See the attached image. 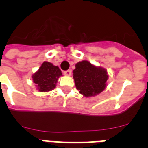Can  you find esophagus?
I'll use <instances>...</instances> for the list:
<instances>
[{
	"label": "esophagus",
	"instance_id": "1",
	"mask_svg": "<svg viewBox=\"0 0 148 148\" xmlns=\"http://www.w3.org/2000/svg\"><path fill=\"white\" fill-rule=\"evenodd\" d=\"M64 74L65 75H71V70H65V71H64Z\"/></svg>",
	"mask_w": 148,
	"mask_h": 148
}]
</instances>
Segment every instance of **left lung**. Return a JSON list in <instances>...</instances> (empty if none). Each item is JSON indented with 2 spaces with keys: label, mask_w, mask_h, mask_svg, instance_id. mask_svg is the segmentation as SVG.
Listing matches in <instances>:
<instances>
[{
  "label": "left lung",
  "mask_w": 148,
  "mask_h": 148,
  "mask_svg": "<svg viewBox=\"0 0 148 148\" xmlns=\"http://www.w3.org/2000/svg\"><path fill=\"white\" fill-rule=\"evenodd\" d=\"M73 73L76 89L86 97L97 95L105 89L108 75L103 68L83 61L75 64Z\"/></svg>",
  "instance_id": "obj_1"
}]
</instances>
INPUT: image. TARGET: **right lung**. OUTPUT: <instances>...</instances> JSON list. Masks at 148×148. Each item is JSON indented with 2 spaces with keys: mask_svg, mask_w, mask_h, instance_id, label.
Returning <instances> with one entry per match:
<instances>
[{
  "mask_svg": "<svg viewBox=\"0 0 148 148\" xmlns=\"http://www.w3.org/2000/svg\"><path fill=\"white\" fill-rule=\"evenodd\" d=\"M62 75L61 70L53 64L44 61L36 73L32 75V80L40 92H48L56 87L58 78Z\"/></svg>",
  "mask_w": 148,
  "mask_h": 148,
  "instance_id": "right-lung-1",
  "label": "right lung"
}]
</instances>
